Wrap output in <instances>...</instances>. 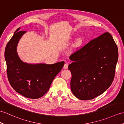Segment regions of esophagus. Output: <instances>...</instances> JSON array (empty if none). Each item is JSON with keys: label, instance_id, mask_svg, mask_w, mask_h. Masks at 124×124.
Instances as JSON below:
<instances>
[{"label": "esophagus", "instance_id": "34e87169", "mask_svg": "<svg viewBox=\"0 0 124 124\" xmlns=\"http://www.w3.org/2000/svg\"><path fill=\"white\" fill-rule=\"evenodd\" d=\"M68 64H65L63 67V69H67L68 68Z\"/></svg>", "mask_w": 124, "mask_h": 124}]
</instances>
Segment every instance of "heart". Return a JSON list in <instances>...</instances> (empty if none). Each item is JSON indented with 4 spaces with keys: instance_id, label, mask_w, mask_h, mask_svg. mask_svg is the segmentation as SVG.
<instances>
[{
    "instance_id": "b5f03b06",
    "label": "heart",
    "mask_w": 124,
    "mask_h": 124,
    "mask_svg": "<svg viewBox=\"0 0 124 124\" xmlns=\"http://www.w3.org/2000/svg\"><path fill=\"white\" fill-rule=\"evenodd\" d=\"M84 39L82 38H79L76 39V40L75 41V43L72 45V50H74L77 49V48H79L81 46V45L84 43Z\"/></svg>"
}]
</instances>
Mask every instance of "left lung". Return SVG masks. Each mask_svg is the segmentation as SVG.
Masks as SVG:
<instances>
[{"mask_svg": "<svg viewBox=\"0 0 124 124\" xmlns=\"http://www.w3.org/2000/svg\"><path fill=\"white\" fill-rule=\"evenodd\" d=\"M118 58L112 36L105 32L71 55L72 93L81 100H90L105 92L112 84Z\"/></svg>", "mask_w": 124, "mask_h": 124, "instance_id": "obj_1", "label": "left lung"}]
</instances>
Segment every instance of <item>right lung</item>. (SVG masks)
Listing matches in <instances>:
<instances>
[{"mask_svg": "<svg viewBox=\"0 0 124 124\" xmlns=\"http://www.w3.org/2000/svg\"><path fill=\"white\" fill-rule=\"evenodd\" d=\"M20 29L18 28L15 31L6 47L5 58L8 78L12 87L19 94L30 99H37L48 91L54 78L62 70L65 62L47 64L23 62L17 49L20 39L26 32L19 31Z\"/></svg>", "mask_w": 124, "mask_h": 124, "instance_id": "add662e5", "label": "right lung"}]
</instances>
